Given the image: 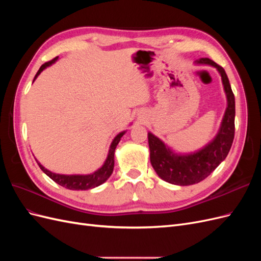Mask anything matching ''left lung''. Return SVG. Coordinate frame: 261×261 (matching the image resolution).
Masks as SVG:
<instances>
[{
	"mask_svg": "<svg viewBox=\"0 0 261 261\" xmlns=\"http://www.w3.org/2000/svg\"><path fill=\"white\" fill-rule=\"evenodd\" d=\"M195 64L215 67L222 81L226 96V109L215 138L197 151L180 153L174 151L152 133H148L150 162L152 168L160 178L178 186L194 185L208 177L225 159L234 139L235 98L225 70L207 58L195 61Z\"/></svg>",
	"mask_w": 261,
	"mask_h": 261,
	"instance_id": "1",
	"label": "left lung"
}]
</instances>
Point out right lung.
Instances as JSON below:
<instances>
[{
    "label": "right lung",
    "mask_w": 261,
    "mask_h": 261,
    "mask_svg": "<svg viewBox=\"0 0 261 261\" xmlns=\"http://www.w3.org/2000/svg\"><path fill=\"white\" fill-rule=\"evenodd\" d=\"M58 60H59V57H57L48 63H44V64L40 68H39V70L37 72V74L34 78V82L37 80V77L40 75V73L43 69L54 64V63ZM126 132L127 130H123L121 133H118L117 135L114 137L111 145H110L107 159L103 162V164H102V167L99 168L97 171H94L93 173H90V174H70V175L59 174V173H54V172L49 171L48 169H45L38 160H37V163L39 167H40V169L45 173V174L48 175L51 179H53L55 183H58L59 185L65 187L67 189H72V191H87V189L98 187L101 184H103L105 181L110 176H111L113 169H114L115 148L118 145V143H120L121 138L123 137V135Z\"/></svg>",
    "instance_id": "1"
}]
</instances>
